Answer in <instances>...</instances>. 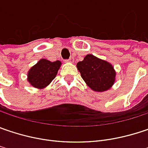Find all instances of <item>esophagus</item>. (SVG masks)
<instances>
[{"label":"esophagus","instance_id":"obj_1","mask_svg":"<svg viewBox=\"0 0 148 148\" xmlns=\"http://www.w3.org/2000/svg\"><path fill=\"white\" fill-rule=\"evenodd\" d=\"M66 62H69V63H73L74 62V58H69V59L66 60Z\"/></svg>","mask_w":148,"mask_h":148}]
</instances>
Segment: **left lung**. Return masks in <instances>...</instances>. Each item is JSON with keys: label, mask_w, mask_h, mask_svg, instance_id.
<instances>
[{"label": "left lung", "mask_w": 148, "mask_h": 148, "mask_svg": "<svg viewBox=\"0 0 148 148\" xmlns=\"http://www.w3.org/2000/svg\"><path fill=\"white\" fill-rule=\"evenodd\" d=\"M77 68L83 79L95 91H106L115 82L116 72L112 65L92 54L84 57L77 64Z\"/></svg>", "instance_id": "left-lung-1"}]
</instances>
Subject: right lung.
<instances>
[{
    "label": "right lung",
    "mask_w": 148,
    "mask_h": 148,
    "mask_svg": "<svg viewBox=\"0 0 148 148\" xmlns=\"http://www.w3.org/2000/svg\"><path fill=\"white\" fill-rule=\"evenodd\" d=\"M60 65L61 62L58 60L51 62L47 59H41L31 68L27 80L35 88H44L55 78Z\"/></svg>",
    "instance_id": "1"
}]
</instances>
